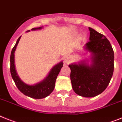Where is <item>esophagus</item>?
<instances>
[{
    "mask_svg": "<svg viewBox=\"0 0 122 122\" xmlns=\"http://www.w3.org/2000/svg\"><path fill=\"white\" fill-rule=\"evenodd\" d=\"M71 61V58L69 56H64V62L65 63L67 64V63H70Z\"/></svg>",
    "mask_w": 122,
    "mask_h": 122,
    "instance_id": "1",
    "label": "esophagus"
}]
</instances>
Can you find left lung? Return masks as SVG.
Instances as JSON below:
<instances>
[{
  "label": "left lung",
  "instance_id": "left-lung-1",
  "mask_svg": "<svg viewBox=\"0 0 122 122\" xmlns=\"http://www.w3.org/2000/svg\"><path fill=\"white\" fill-rule=\"evenodd\" d=\"M89 41L86 49L92 53V63L70 64L71 81L74 91L85 97L101 94L108 86L114 69V52L104 35L89 28Z\"/></svg>",
  "mask_w": 122,
  "mask_h": 122
}]
</instances>
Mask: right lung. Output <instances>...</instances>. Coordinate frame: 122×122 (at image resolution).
<instances>
[{
	"instance_id": "obj_1",
	"label": "right lung",
	"mask_w": 122,
	"mask_h": 122,
	"mask_svg": "<svg viewBox=\"0 0 122 122\" xmlns=\"http://www.w3.org/2000/svg\"><path fill=\"white\" fill-rule=\"evenodd\" d=\"M41 27L39 28H32L31 30H35L41 29ZM21 36L18 38L17 40V43L14 46L12 50L10 55V73L12 75V78L14 79L16 86L18 89V90L23 93L25 96H28L30 97L33 98V99H43L48 96H49L54 90L55 86V82H56L57 76L59 74L60 70L63 66V63H59L57 65L53 67L51 70L49 75L42 82L34 86H30L25 84L21 81L19 78V77L17 75L16 70H15V64H14V53L16 50V47L18 45L19 40H20Z\"/></svg>"
}]
</instances>
